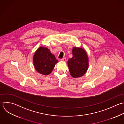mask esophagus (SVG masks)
<instances>
[{
    "label": "esophagus",
    "mask_w": 124,
    "mask_h": 124,
    "mask_svg": "<svg viewBox=\"0 0 124 124\" xmlns=\"http://www.w3.org/2000/svg\"><path fill=\"white\" fill-rule=\"evenodd\" d=\"M60 60H61V61H62L66 62V61H67V59H66V58L64 57V58H62V59H60Z\"/></svg>",
    "instance_id": "1"
}]
</instances>
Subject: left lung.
Listing matches in <instances>:
<instances>
[{"instance_id": "1", "label": "left lung", "mask_w": 124, "mask_h": 124, "mask_svg": "<svg viewBox=\"0 0 124 124\" xmlns=\"http://www.w3.org/2000/svg\"><path fill=\"white\" fill-rule=\"evenodd\" d=\"M73 57L69 59L68 64L70 75L74 78L83 76L88 67V57L85 50L74 47L72 49Z\"/></svg>"}]
</instances>
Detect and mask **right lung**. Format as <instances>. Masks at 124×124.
<instances>
[{
    "label": "right lung",
    "instance_id": "obj_1",
    "mask_svg": "<svg viewBox=\"0 0 124 124\" xmlns=\"http://www.w3.org/2000/svg\"><path fill=\"white\" fill-rule=\"evenodd\" d=\"M33 62L36 70L40 74L46 75L52 71L58 61L49 49L41 47L35 52Z\"/></svg>",
    "mask_w": 124,
    "mask_h": 124
}]
</instances>
